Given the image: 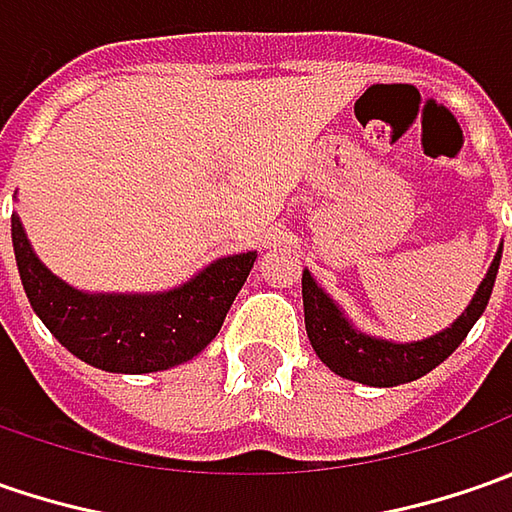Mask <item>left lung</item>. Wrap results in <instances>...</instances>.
<instances>
[{
  "label": "left lung",
  "instance_id": "left-lung-1",
  "mask_svg": "<svg viewBox=\"0 0 512 512\" xmlns=\"http://www.w3.org/2000/svg\"><path fill=\"white\" fill-rule=\"evenodd\" d=\"M502 247L496 250L493 262L484 273L482 285L476 287L470 305L450 327L439 330L419 342H393L382 336H370L347 319L339 302L319 285L310 270H302V299H305L307 339L316 356L342 379L367 384V387H396L422 379L464 342L470 327L479 322L490 293L496 285V273L502 262Z\"/></svg>",
  "mask_w": 512,
  "mask_h": 512
}]
</instances>
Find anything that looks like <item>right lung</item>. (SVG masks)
I'll use <instances>...</instances> for the list:
<instances>
[{"mask_svg":"<svg viewBox=\"0 0 512 512\" xmlns=\"http://www.w3.org/2000/svg\"><path fill=\"white\" fill-rule=\"evenodd\" d=\"M10 239L33 313L76 359L108 373H156L190 362L222 330L256 262V250H247L210 262L170 290L90 293L48 270L16 213Z\"/></svg>","mask_w":512,"mask_h":512,"instance_id":"right-lung-1","label":"right lung"}]
</instances>
